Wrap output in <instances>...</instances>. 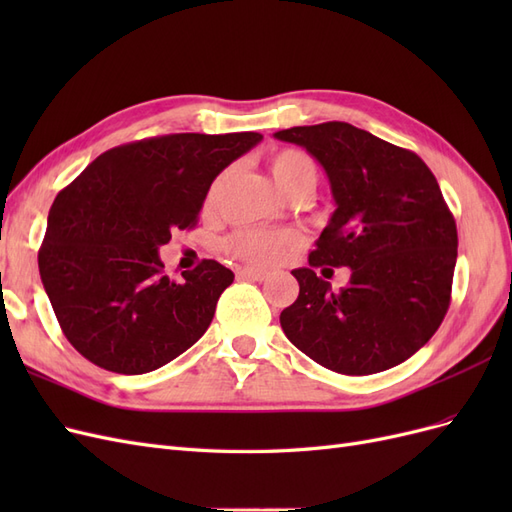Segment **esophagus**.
<instances>
[{"mask_svg": "<svg viewBox=\"0 0 512 512\" xmlns=\"http://www.w3.org/2000/svg\"><path fill=\"white\" fill-rule=\"evenodd\" d=\"M267 271H262V269H254V267H245V269H241L239 271V277H245V280H254V282H262V280H267Z\"/></svg>", "mask_w": 512, "mask_h": 512, "instance_id": "esophagus-1", "label": "esophagus"}]
</instances>
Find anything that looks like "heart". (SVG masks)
Returning a JSON list of instances; mask_svg holds the SVG:
<instances>
[{"instance_id": "heart-1", "label": "heart", "mask_w": 512, "mask_h": 512, "mask_svg": "<svg viewBox=\"0 0 512 512\" xmlns=\"http://www.w3.org/2000/svg\"><path fill=\"white\" fill-rule=\"evenodd\" d=\"M271 175L288 198L299 194V192H314L316 183H318V170L314 160L307 156L305 151L301 149H280L275 151L271 160ZM228 173H222L220 177H215V181L211 183V188L207 192L205 198V207L213 209L218 205L222 188L226 183ZM297 235L290 230H282V232H271V230H258V228H247V230H239L226 241V250L243 258L247 262H258V265H269L277 256H280L288 247H292L297 243Z\"/></svg>"}]
</instances>
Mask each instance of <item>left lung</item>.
I'll return each mask as SVG.
<instances>
[{
    "label": "left lung",
    "mask_w": 512,
    "mask_h": 512,
    "mask_svg": "<svg viewBox=\"0 0 512 512\" xmlns=\"http://www.w3.org/2000/svg\"><path fill=\"white\" fill-rule=\"evenodd\" d=\"M314 156L337 209L294 269L299 297L280 322L309 359L346 376L391 369L421 350L451 305L457 226L440 185L416 153L344 121L273 134ZM350 266L339 291L316 266Z\"/></svg>",
    "instance_id": "8db88e82"
}]
</instances>
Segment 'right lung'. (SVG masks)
I'll list each match as a JSON object with an SVG mask.
<instances>
[{"label":"right lung","mask_w":512,"mask_h":512,"mask_svg":"<svg viewBox=\"0 0 512 512\" xmlns=\"http://www.w3.org/2000/svg\"><path fill=\"white\" fill-rule=\"evenodd\" d=\"M258 132L166 134L104 151L61 190L38 252L59 327L87 361L138 376L205 335L235 273L203 260L164 275L160 247L194 228L213 179Z\"/></svg>","instance_id":"add662e5"}]
</instances>
